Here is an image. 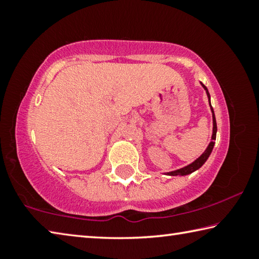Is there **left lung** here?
<instances>
[{
    "instance_id": "obj_1",
    "label": "left lung",
    "mask_w": 259,
    "mask_h": 259,
    "mask_svg": "<svg viewBox=\"0 0 259 259\" xmlns=\"http://www.w3.org/2000/svg\"><path fill=\"white\" fill-rule=\"evenodd\" d=\"M202 84V87L204 88V90L207 91V95H208V98H209V104H210V95L208 93V89L207 87H205L203 83H201ZM210 107H211V104H210ZM211 112H212V121H213V130H212V142H210L209 146L207 147V150L204 151V153L202 155H201L199 159H196L193 163L188 164L186 166H184V168L182 169H178V170H175V171H171V172H168L169 176H178V175H181V176H185V175H188V174H192L193 171H195V170H198L199 168H201V166L203 165V163L205 161L208 160L209 155L211 154L212 152V148H213V145H214V140H216V134H217V124H216V117H214V114H213V108L211 107Z\"/></svg>"
}]
</instances>
